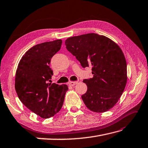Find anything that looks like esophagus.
<instances>
[{
	"instance_id": "esophagus-1",
	"label": "esophagus",
	"mask_w": 148,
	"mask_h": 148,
	"mask_svg": "<svg viewBox=\"0 0 148 148\" xmlns=\"http://www.w3.org/2000/svg\"><path fill=\"white\" fill-rule=\"evenodd\" d=\"M78 84V82H77V81H71V82H69V86H74L75 85H76V84Z\"/></svg>"
}]
</instances>
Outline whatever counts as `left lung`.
I'll return each instance as SVG.
<instances>
[{
    "instance_id": "left-lung-1",
    "label": "left lung",
    "mask_w": 148,
    "mask_h": 148,
    "mask_svg": "<svg viewBox=\"0 0 148 148\" xmlns=\"http://www.w3.org/2000/svg\"><path fill=\"white\" fill-rule=\"evenodd\" d=\"M65 45L83 68L92 66L93 77L83 80L87 86L82 96L84 103L95 112L110 110L127 82V65L121 48L106 36L95 33L69 38Z\"/></svg>"
}]
</instances>
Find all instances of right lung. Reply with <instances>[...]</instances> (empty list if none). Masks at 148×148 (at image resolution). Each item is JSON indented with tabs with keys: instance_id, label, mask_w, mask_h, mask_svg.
Masks as SVG:
<instances>
[{
	"instance_id": "add662e5",
	"label": "right lung",
	"mask_w": 148,
	"mask_h": 148,
	"mask_svg": "<svg viewBox=\"0 0 148 148\" xmlns=\"http://www.w3.org/2000/svg\"><path fill=\"white\" fill-rule=\"evenodd\" d=\"M61 40L45 42L32 47L18 65L15 90L20 100L32 112L47 119L59 112L68 87L48 83L53 75L49 64L61 49Z\"/></svg>"
}]
</instances>
